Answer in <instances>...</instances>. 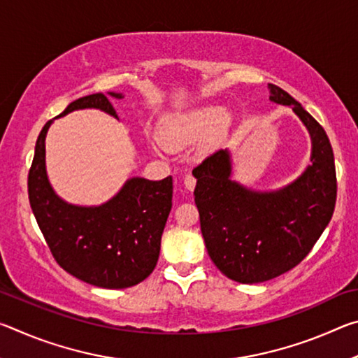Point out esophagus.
<instances>
[{
    "label": "esophagus",
    "mask_w": 358,
    "mask_h": 358,
    "mask_svg": "<svg viewBox=\"0 0 358 358\" xmlns=\"http://www.w3.org/2000/svg\"><path fill=\"white\" fill-rule=\"evenodd\" d=\"M185 186H186V189L192 191L194 187H196V177H194V175H191V173H187L185 177Z\"/></svg>",
    "instance_id": "1"
}]
</instances>
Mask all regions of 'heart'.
<instances>
[{"label":"heart","mask_w":358,"mask_h":358,"mask_svg":"<svg viewBox=\"0 0 358 358\" xmlns=\"http://www.w3.org/2000/svg\"><path fill=\"white\" fill-rule=\"evenodd\" d=\"M221 115L220 107H203L185 115H175L166 121L162 129L166 142L171 147L196 142L208 134L216 123H226V118Z\"/></svg>","instance_id":"heart-1"}]
</instances>
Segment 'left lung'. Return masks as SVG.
<instances>
[{
  "label": "left lung",
  "mask_w": 358,
  "mask_h": 358,
  "mask_svg": "<svg viewBox=\"0 0 358 358\" xmlns=\"http://www.w3.org/2000/svg\"><path fill=\"white\" fill-rule=\"evenodd\" d=\"M270 99L290 106L310 131L311 166L294 183L256 192L230 180V156L217 150L194 167V189L205 246L221 273L241 284L292 270L329 226L336 203L335 157L329 137L300 102L273 83Z\"/></svg>",
  "instance_id": "left-lung-1"
}]
</instances>
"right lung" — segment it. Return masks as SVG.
<instances>
[{"label": "right lung", "mask_w": 358, "mask_h": 358, "mask_svg": "<svg viewBox=\"0 0 358 358\" xmlns=\"http://www.w3.org/2000/svg\"><path fill=\"white\" fill-rule=\"evenodd\" d=\"M121 99L118 93H108ZM78 108H99L117 118L102 93L83 96L59 117ZM38 137L28 173V197L53 259L69 275L104 289L132 287L155 270L161 235L172 208V177L159 181L131 178L99 207H77L53 192L45 173V136Z\"/></svg>", "instance_id": "right-lung-1"}]
</instances>
